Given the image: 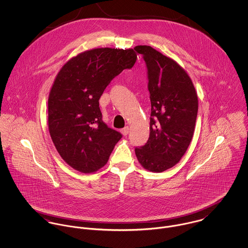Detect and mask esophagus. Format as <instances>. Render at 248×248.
Instances as JSON below:
<instances>
[{"label":"esophagus","instance_id":"obj_1","mask_svg":"<svg viewBox=\"0 0 248 248\" xmlns=\"http://www.w3.org/2000/svg\"><path fill=\"white\" fill-rule=\"evenodd\" d=\"M121 133H122L123 136H127V135L129 134V127H128V126L124 127V128L121 130Z\"/></svg>","mask_w":248,"mask_h":248}]
</instances>
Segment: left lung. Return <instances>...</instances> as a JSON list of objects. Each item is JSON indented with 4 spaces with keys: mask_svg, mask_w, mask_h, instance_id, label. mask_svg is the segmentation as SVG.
I'll list each match as a JSON object with an SVG mask.
<instances>
[{
    "mask_svg": "<svg viewBox=\"0 0 248 248\" xmlns=\"http://www.w3.org/2000/svg\"><path fill=\"white\" fill-rule=\"evenodd\" d=\"M146 63L151 100L150 136L135 149L142 166L160 173L175 166L192 140L198 115L195 87L176 61L150 46H137Z\"/></svg>",
    "mask_w": 248,
    "mask_h": 248,
    "instance_id": "left-lung-1",
    "label": "left lung"
}]
</instances>
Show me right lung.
Returning a JSON list of instances; mask_svg holds the SVG:
<instances>
[{"label":"right lung","mask_w":248,"mask_h":248,"mask_svg":"<svg viewBox=\"0 0 248 248\" xmlns=\"http://www.w3.org/2000/svg\"><path fill=\"white\" fill-rule=\"evenodd\" d=\"M136 61L132 48H94L71 58L58 72L48 96V130L73 169L97 171L122 138L102 120L99 99L110 81Z\"/></svg>","instance_id":"right-lung-1"}]
</instances>
